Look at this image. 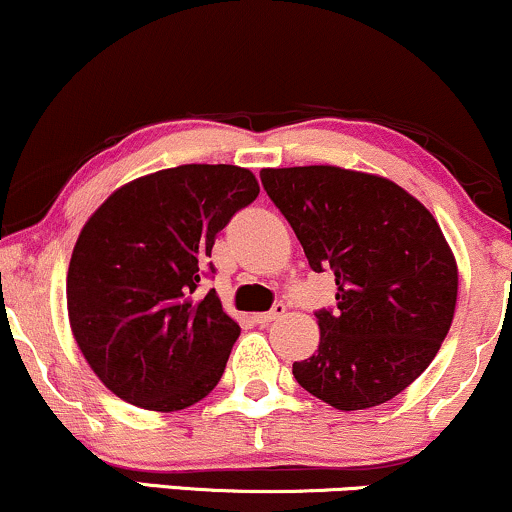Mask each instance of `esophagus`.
Segmentation results:
<instances>
[{"label": "esophagus", "mask_w": 512, "mask_h": 512, "mask_svg": "<svg viewBox=\"0 0 512 512\" xmlns=\"http://www.w3.org/2000/svg\"><path fill=\"white\" fill-rule=\"evenodd\" d=\"M285 311H287V306L282 304V302H278V304L273 306V309L266 311V314H256L254 318H256V323H258V326H270V323H273V321H278V318L285 316Z\"/></svg>", "instance_id": "obj_1"}]
</instances>
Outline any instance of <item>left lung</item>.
<instances>
[{
  "label": "left lung",
  "instance_id": "obj_1",
  "mask_svg": "<svg viewBox=\"0 0 512 512\" xmlns=\"http://www.w3.org/2000/svg\"><path fill=\"white\" fill-rule=\"evenodd\" d=\"M311 270H333L335 306L318 309L314 357L297 383L335 410L388 402L441 350L458 299L446 237L417 198L374 174L330 165L263 170Z\"/></svg>",
  "mask_w": 512,
  "mask_h": 512
}]
</instances>
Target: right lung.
<instances>
[{"instance_id":"1","label":"right lung","mask_w":512,"mask_h":512,"mask_svg":"<svg viewBox=\"0 0 512 512\" xmlns=\"http://www.w3.org/2000/svg\"><path fill=\"white\" fill-rule=\"evenodd\" d=\"M234 165H182L122 186L74 246L66 304L90 369L117 398L174 412L218 386L242 328L222 311L208 261L215 237L254 203Z\"/></svg>"}]
</instances>
